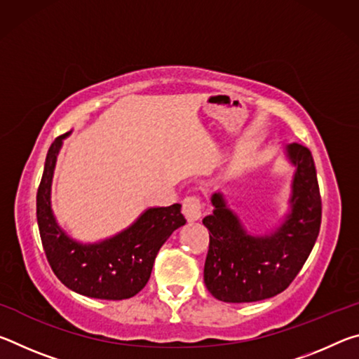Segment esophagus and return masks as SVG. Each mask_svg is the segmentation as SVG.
Masks as SVG:
<instances>
[{
	"instance_id": "1",
	"label": "esophagus",
	"mask_w": 359,
	"mask_h": 359,
	"mask_svg": "<svg viewBox=\"0 0 359 359\" xmlns=\"http://www.w3.org/2000/svg\"><path fill=\"white\" fill-rule=\"evenodd\" d=\"M182 210H184V215L187 217L188 222H196L201 218V212H203V203L201 198L198 194H190L184 199L182 203Z\"/></svg>"
}]
</instances>
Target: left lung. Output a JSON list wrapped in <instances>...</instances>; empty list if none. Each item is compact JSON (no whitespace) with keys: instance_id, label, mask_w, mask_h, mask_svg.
I'll list each match as a JSON object with an SVG mask.
<instances>
[{"instance_id":"obj_1","label":"left lung","mask_w":359,"mask_h":359,"mask_svg":"<svg viewBox=\"0 0 359 359\" xmlns=\"http://www.w3.org/2000/svg\"><path fill=\"white\" fill-rule=\"evenodd\" d=\"M287 156L294 166L290 214L271 234H248L222 193L212 194L214 214L203 220L210 238L204 283L218 301L255 302L282 293L312 252L321 223L315 163L297 142L287 145Z\"/></svg>"}]
</instances>
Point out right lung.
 <instances>
[{"mask_svg": "<svg viewBox=\"0 0 359 359\" xmlns=\"http://www.w3.org/2000/svg\"><path fill=\"white\" fill-rule=\"evenodd\" d=\"M58 136L47 151L44 172L36 196V215L46 257L58 280L79 294L120 301L137 294L147 285L156 253L175 229L187 223L180 204L150 208L114 238L81 244L58 226L50 208V188L58 151Z\"/></svg>", "mask_w": 359, "mask_h": 359, "instance_id": "add662e5", "label": "right lung"}]
</instances>
